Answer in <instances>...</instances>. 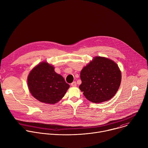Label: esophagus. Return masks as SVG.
Here are the masks:
<instances>
[{"instance_id": "1", "label": "esophagus", "mask_w": 148, "mask_h": 148, "mask_svg": "<svg viewBox=\"0 0 148 148\" xmlns=\"http://www.w3.org/2000/svg\"><path fill=\"white\" fill-rule=\"evenodd\" d=\"M71 86L72 87H76V86H77V83H76V82H75V81L73 82L71 84Z\"/></svg>"}]
</instances>
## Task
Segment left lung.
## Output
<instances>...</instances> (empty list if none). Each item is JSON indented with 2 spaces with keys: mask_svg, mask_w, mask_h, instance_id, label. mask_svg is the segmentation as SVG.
Returning <instances> with one entry per match:
<instances>
[{
  "mask_svg": "<svg viewBox=\"0 0 148 148\" xmlns=\"http://www.w3.org/2000/svg\"><path fill=\"white\" fill-rule=\"evenodd\" d=\"M79 88L86 98L95 103L112 98L119 89L121 73L116 63L110 59L96 57L81 71Z\"/></svg>",
  "mask_w": 148,
  "mask_h": 148,
  "instance_id": "obj_1",
  "label": "left lung"
}]
</instances>
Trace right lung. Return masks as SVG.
Listing matches in <instances>:
<instances>
[{"instance_id":"1","label":"right lung","mask_w":148,"mask_h":148,"mask_svg":"<svg viewBox=\"0 0 148 148\" xmlns=\"http://www.w3.org/2000/svg\"><path fill=\"white\" fill-rule=\"evenodd\" d=\"M27 83L30 93L36 99L50 104L58 102L70 87L64 78L46 62H41L31 71Z\"/></svg>"}]
</instances>
